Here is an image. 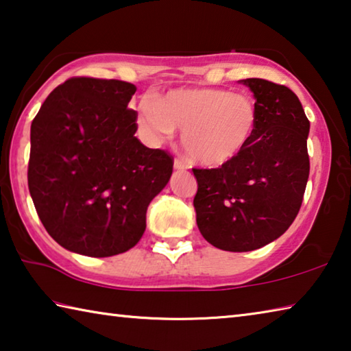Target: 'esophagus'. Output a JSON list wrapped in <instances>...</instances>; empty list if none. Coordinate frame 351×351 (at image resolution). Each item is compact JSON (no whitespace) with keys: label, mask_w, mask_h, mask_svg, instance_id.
<instances>
[{"label":"esophagus","mask_w":351,"mask_h":351,"mask_svg":"<svg viewBox=\"0 0 351 351\" xmlns=\"http://www.w3.org/2000/svg\"><path fill=\"white\" fill-rule=\"evenodd\" d=\"M173 167H175V170H186V169H187V165L184 164V162L181 161V159H175Z\"/></svg>","instance_id":"esophagus-1"}]
</instances>
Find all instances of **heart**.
<instances>
[{
  "label": "heart",
  "instance_id": "obj_1",
  "mask_svg": "<svg viewBox=\"0 0 351 351\" xmlns=\"http://www.w3.org/2000/svg\"><path fill=\"white\" fill-rule=\"evenodd\" d=\"M258 123L255 100L221 88H178L159 100L139 104L138 125L148 142H161L181 130L189 159L203 167H223L251 144Z\"/></svg>",
  "mask_w": 351,
  "mask_h": 351
}]
</instances>
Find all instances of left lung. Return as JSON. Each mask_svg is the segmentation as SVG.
<instances>
[{"instance_id": "1", "label": "left lung", "mask_w": 351, "mask_h": 351, "mask_svg": "<svg viewBox=\"0 0 351 351\" xmlns=\"http://www.w3.org/2000/svg\"><path fill=\"white\" fill-rule=\"evenodd\" d=\"M240 83L254 93L258 108L251 144L223 167L193 169L199 232L212 246L230 252L254 251L287 232L310 175V121L299 97L263 79Z\"/></svg>"}]
</instances>
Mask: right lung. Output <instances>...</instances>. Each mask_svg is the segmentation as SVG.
<instances>
[{"label":"right lung","mask_w":351,"mask_h":351,"mask_svg":"<svg viewBox=\"0 0 351 351\" xmlns=\"http://www.w3.org/2000/svg\"><path fill=\"white\" fill-rule=\"evenodd\" d=\"M134 93L128 82L73 77L32 121L29 192L47 234L71 252L111 257L132 249L173 171L167 152L134 136Z\"/></svg>","instance_id":"1"}]
</instances>
